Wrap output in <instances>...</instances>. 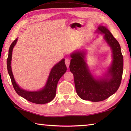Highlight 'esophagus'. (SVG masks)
<instances>
[{
	"mask_svg": "<svg viewBox=\"0 0 131 131\" xmlns=\"http://www.w3.org/2000/svg\"><path fill=\"white\" fill-rule=\"evenodd\" d=\"M65 62V64H66V66H67V68H69V65H70V58H66Z\"/></svg>",
	"mask_w": 131,
	"mask_h": 131,
	"instance_id": "esophagus-1",
	"label": "esophagus"
}]
</instances>
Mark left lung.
Instances as JSON below:
<instances>
[{
  "instance_id": "8db88e82",
  "label": "left lung",
  "mask_w": 131,
  "mask_h": 131,
  "mask_svg": "<svg viewBox=\"0 0 131 131\" xmlns=\"http://www.w3.org/2000/svg\"><path fill=\"white\" fill-rule=\"evenodd\" d=\"M96 32L104 35V40L112 51V64L105 75L99 78L93 75L86 63L84 51L72 53L69 66L74 75L78 95L92 102L104 101L115 93L121 85L123 71V57L117 40L105 26L99 25Z\"/></svg>"
}]
</instances>
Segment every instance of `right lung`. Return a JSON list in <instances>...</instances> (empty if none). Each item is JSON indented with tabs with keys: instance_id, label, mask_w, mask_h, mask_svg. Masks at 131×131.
Wrapping results in <instances>:
<instances>
[{
	"instance_id": "right-lung-1",
	"label": "right lung",
	"mask_w": 131,
	"mask_h": 131,
	"mask_svg": "<svg viewBox=\"0 0 131 131\" xmlns=\"http://www.w3.org/2000/svg\"><path fill=\"white\" fill-rule=\"evenodd\" d=\"M18 39L16 38L10 46L7 61V70L11 82L16 93L19 96L25 99L27 101L37 104H44L53 100L56 93V88L58 80L65 73L67 68L65 63V59H62L53 67L47 80L46 84L40 90L37 91H29L19 87L14 78L11 68V61L13 47H15Z\"/></svg>"
}]
</instances>
